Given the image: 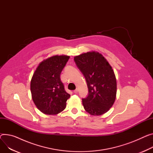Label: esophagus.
Wrapping results in <instances>:
<instances>
[{
	"mask_svg": "<svg viewBox=\"0 0 153 153\" xmlns=\"http://www.w3.org/2000/svg\"><path fill=\"white\" fill-rule=\"evenodd\" d=\"M78 92V88H76L75 90H74V93H75V94H76V93H77Z\"/></svg>",
	"mask_w": 153,
	"mask_h": 153,
	"instance_id": "esophagus-1",
	"label": "esophagus"
}]
</instances>
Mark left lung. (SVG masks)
<instances>
[{"label":"left lung","instance_id":"1","mask_svg":"<svg viewBox=\"0 0 153 153\" xmlns=\"http://www.w3.org/2000/svg\"><path fill=\"white\" fill-rule=\"evenodd\" d=\"M74 61L88 88L87 97L82 99L85 110L94 116L107 113L116 96V79L112 67L101 54L95 51L76 56Z\"/></svg>","mask_w":153,"mask_h":153}]
</instances>
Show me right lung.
Segmentation results:
<instances>
[{
  "label": "right lung",
  "instance_id": "right-lung-1",
  "mask_svg": "<svg viewBox=\"0 0 153 153\" xmlns=\"http://www.w3.org/2000/svg\"><path fill=\"white\" fill-rule=\"evenodd\" d=\"M70 56H53L43 61L33 73L30 81L32 100L37 108L46 114H57L66 107L70 97L60 75Z\"/></svg>",
  "mask_w": 153,
  "mask_h": 153
}]
</instances>
